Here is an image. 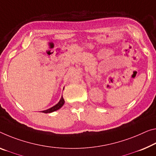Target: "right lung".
Here are the masks:
<instances>
[{
  "label": "right lung",
  "instance_id": "right-lung-1",
  "mask_svg": "<svg viewBox=\"0 0 156 156\" xmlns=\"http://www.w3.org/2000/svg\"><path fill=\"white\" fill-rule=\"evenodd\" d=\"M64 103H65V100L63 99V96H62L61 98V100H60V101L58 103H57L56 105H54V107H51V108L48 109L47 110H44V111H42V112H43V113H46V114L47 113H51V112L56 111V110L59 109L60 108H61V107H63Z\"/></svg>",
  "mask_w": 156,
  "mask_h": 156
}]
</instances>
